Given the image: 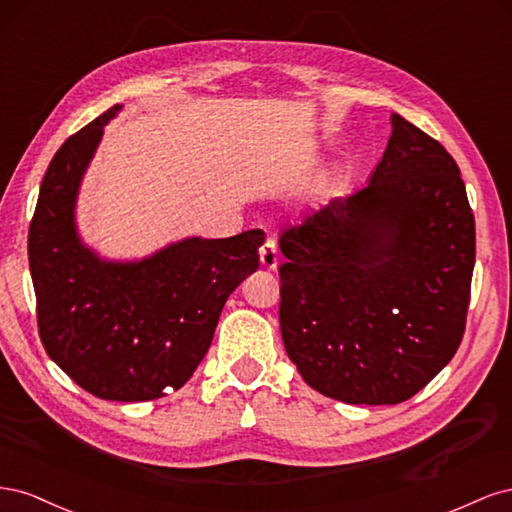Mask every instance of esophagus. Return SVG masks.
I'll return each mask as SVG.
<instances>
[{
  "label": "esophagus",
  "mask_w": 512,
  "mask_h": 512,
  "mask_svg": "<svg viewBox=\"0 0 512 512\" xmlns=\"http://www.w3.org/2000/svg\"><path fill=\"white\" fill-rule=\"evenodd\" d=\"M260 265L273 271L277 267V245L273 239H267L260 247Z\"/></svg>",
  "instance_id": "esophagus-1"
}]
</instances>
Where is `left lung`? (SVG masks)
Here are the masks:
<instances>
[{"mask_svg":"<svg viewBox=\"0 0 512 512\" xmlns=\"http://www.w3.org/2000/svg\"><path fill=\"white\" fill-rule=\"evenodd\" d=\"M391 128L363 190L280 237L286 352L312 389L344 404L410 399L466 331L476 232L459 166L401 115Z\"/></svg>","mask_w":512,"mask_h":512,"instance_id":"1","label":"left lung"}]
</instances>
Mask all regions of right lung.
Masks as SVG:
<instances>
[{
	"label": "right lung",
	"mask_w": 512,
	"mask_h": 512,
	"mask_svg": "<svg viewBox=\"0 0 512 512\" xmlns=\"http://www.w3.org/2000/svg\"><path fill=\"white\" fill-rule=\"evenodd\" d=\"M115 104L72 134L46 168L29 224V271L46 354L100 399L149 401L181 389L207 354L230 292L258 269L265 232L190 237L134 262L83 245L76 194Z\"/></svg>",
	"instance_id": "add662e5"
}]
</instances>
